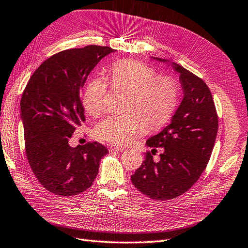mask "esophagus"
I'll return each mask as SVG.
<instances>
[{
    "label": "esophagus",
    "mask_w": 248,
    "mask_h": 248,
    "mask_svg": "<svg viewBox=\"0 0 248 248\" xmlns=\"http://www.w3.org/2000/svg\"><path fill=\"white\" fill-rule=\"evenodd\" d=\"M109 149L110 151H115V152H123L124 150V147H120V145H116V144H110Z\"/></svg>",
    "instance_id": "esophagus-1"
}]
</instances>
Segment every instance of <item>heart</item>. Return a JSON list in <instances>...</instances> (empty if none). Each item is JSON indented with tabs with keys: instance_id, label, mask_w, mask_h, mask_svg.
<instances>
[{
	"instance_id": "b5f03b06",
	"label": "heart",
	"mask_w": 248,
	"mask_h": 248,
	"mask_svg": "<svg viewBox=\"0 0 248 248\" xmlns=\"http://www.w3.org/2000/svg\"><path fill=\"white\" fill-rule=\"evenodd\" d=\"M113 89L126 90L124 113L111 114L96 126L100 139L118 144H128L144 131L158 129L172 117L179 99L177 81L156 71L145 63L131 59L117 61L110 69ZM108 82L104 78L89 81L82 103L93 116L106 110Z\"/></svg>"
}]
</instances>
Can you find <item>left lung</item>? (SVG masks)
Wrapping results in <instances>:
<instances>
[{"label": "left lung", "mask_w": 248, "mask_h": 248, "mask_svg": "<svg viewBox=\"0 0 248 248\" xmlns=\"http://www.w3.org/2000/svg\"><path fill=\"white\" fill-rule=\"evenodd\" d=\"M172 66L180 73L185 97L172 123L145 142L153 148L152 153L147 152L131 176L139 192L155 200L177 198L195 185L207 166L218 132V114L207 85L178 63ZM156 147L164 149L158 163L151 155Z\"/></svg>", "instance_id": "left-lung-1"}]
</instances>
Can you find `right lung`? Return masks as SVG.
Wrapping results in <instances>:
<instances>
[{
	"mask_svg": "<svg viewBox=\"0 0 248 248\" xmlns=\"http://www.w3.org/2000/svg\"><path fill=\"white\" fill-rule=\"evenodd\" d=\"M114 51L96 45L63 50L43 62L25 87V153L35 178L55 195L73 196L90 187L108 153L97 141L72 148L69 139L86 120L80 90L88 75Z\"/></svg>",
	"mask_w": 248,
	"mask_h": 248,
	"instance_id": "1",
	"label": "right lung"
}]
</instances>
